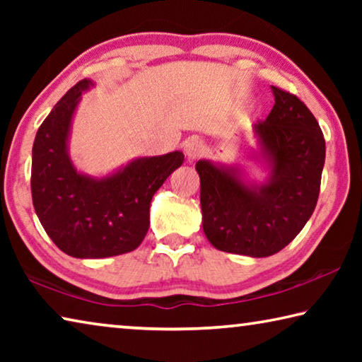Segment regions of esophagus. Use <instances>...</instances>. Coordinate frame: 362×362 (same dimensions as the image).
I'll return each instance as SVG.
<instances>
[{
    "instance_id": "obj_1",
    "label": "esophagus",
    "mask_w": 362,
    "mask_h": 362,
    "mask_svg": "<svg viewBox=\"0 0 362 362\" xmlns=\"http://www.w3.org/2000/svg\"><path fill=\"white\" fill-rule=\"evenodd\" d=\"M183 151H185V156H187L188 159L199 158L201 155H203V151H204L203 142H201V140L196 139V137L188 139L187 142L183 144Z\"/></svg>"
}]
</instances>
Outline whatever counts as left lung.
<instances>
[{
  "label": "left lung",
  "instance_id": "1",
  "mask_svg": "<svg viewBox=\"0 0 362 362\" xmlns=\"http://www.w3.org/2000/svg\"><path fill=\"white\" fill-rule=\"evenodd\" d=\"M274 105L255 124L262 148L272 161L267 185L250 188L236 169L196 163L201 182L203 228L223 252L268 257L284 249L313 214L321 188L326 142L308 107L272 86Z\"/></svg>",
  "mask_w": 362,
  "mask_h": 362
}]
</instances>
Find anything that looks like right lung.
<instances>
[{"mask_svg":"<svg viewBox=\"0 0 362 362\" xmlns=\"http://www.w3.org/2000/svg\"><path fill=\"white\" fill-rule=\"evenodd\" d=\"M90 81L83 79L60 99L36 132L32 198L54 244L76 259L131 252L150 226V203L164 180L182 166L183 153L140 158L95 180L76 173L66 153L71 116Z\"/></svg>","mask_w":362,"mask_h":362,"instance_id":"add662e5","label":"right lung"}]
</instances>
